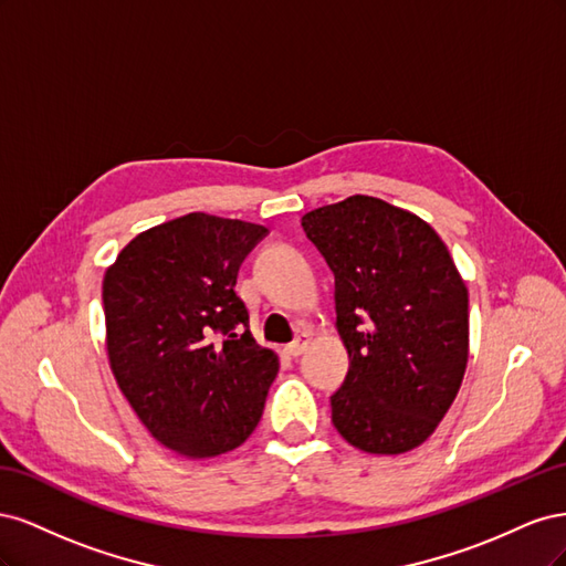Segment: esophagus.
<instances>
[{"label": "esophagus", "instance_id": "obj_1", "mask_svg": "<svg viewBox=\"0 0 566 566\" xmlns=\"http://www.w3.org/2000/svg\"><path fill=\"white\" fill-rule=\"evenodd\" d=\"M306 347H310V335H300L295 342H290V345L285 347V352H287V356L297 358L300 354H304Z\"/></svg>", "mask_w": 566, "mask_h": 566}]
</instances>
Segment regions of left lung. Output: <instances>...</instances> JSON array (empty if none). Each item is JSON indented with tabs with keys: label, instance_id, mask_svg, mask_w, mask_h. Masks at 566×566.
<instances>
[{
	"label": "left lung",
	"instance_id": "obj_1",
	"mask_svg": "<svg viewBox=\"0 0 566 566\" xmlns=\"http://www.w3.org/2000/svg\"><path fill=\"white\" fill-rule=\"evenodd\" d=\"M335 273L337 333L349 373L331 397L354 449L399 455L447 416L470 354L468 287L449 248L418 214L352 196L302 217Z\"/></svg>",
	"mask_w": 566,
	"mask_h": 566
}]
</instances>
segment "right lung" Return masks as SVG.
I'll return each mask as SVG.
<instances>
[{
  "instance_id": "right-lung-1",
  "label": "right lung",
  "mask_w": 566,
  "mask_h": 566,
  "mask_svg": "<svg viewBox=\"0 0 566 566\" xmlns=\"http://www.w3.org/2000/svg\"><path fill=\"white\" fill-rule=\"evenodd\" d=\"M269 229L191 212L129 241L104 276L115 382L163 447L214 458L252 434L279 356L254 342L238 269Z\"/></svg>"
}]
</instances>
